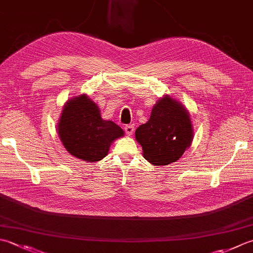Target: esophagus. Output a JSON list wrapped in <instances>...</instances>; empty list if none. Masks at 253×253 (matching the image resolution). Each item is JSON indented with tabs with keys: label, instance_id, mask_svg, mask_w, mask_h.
<instances>
[{
	"label": "esophagus",
	"instance_id": "obj_1",
	"mask_svg": "<svg viewBox=\"0 0 253 253\" xmlns=\"http://www.w3.org/2000/svg\"><path fill=\"white\" fill-rule=\"evenodd\" d=\"M124 129H125V132L127 133L128 136H130V135H132L133 133V126L132 125H126L125 127H124Z\"/></svg>",
	"mask_w": 253,
	"mask_h": 253
}]
</instances>
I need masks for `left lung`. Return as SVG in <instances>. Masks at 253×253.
Returning <instances> with one entry per match:
<instances>
[{
    "label": "left lung",
    "instance_id": "8db88e82",
    "mask_svg": "<svg viewBox=\"0 0 253 253\" xmlns=\"http://www.w3.org/2000/svg\"><path fill=\"white\" fill-rule=\"evenodd\" d=\"M145 159L167 166L180 159L191 146L193 129L189 113L179 102L165 96L152 108L149 121L135 132Z\"/></svg>",
    "mask_w": 253,
    "mask_h": 253
}]
</instances>
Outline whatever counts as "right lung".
I'll use <instances>...</instances> for the list:
<instances>
[{
  "instance_id": "1",
  "label": "right lung",
  "mask_w": 253,
  "mask_h": 253,
  "mask_svg": "<svg viewBox=\"0 0 253 253\" xmlns=\"http://www.w3.org/2000/svg\"><path fill=\"white\" fill-rule=\"evenodd\" d=\"M58 133L69 153L87 162L102 160L111 143L124 136L123 129L115 123L102 120L96 104L84 94L66 104L58 124Z\"/></svg>"
}]
</instances>
